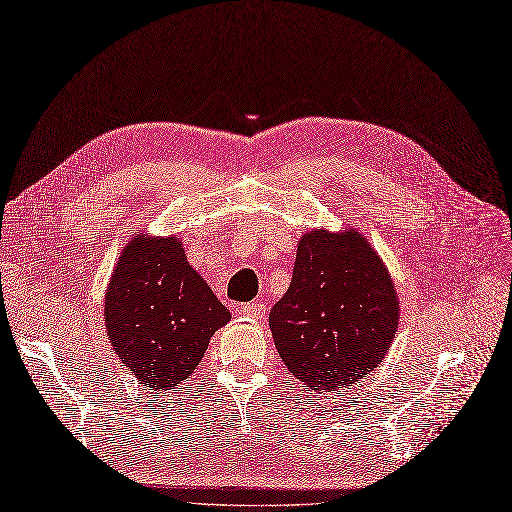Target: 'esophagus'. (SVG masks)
Instances as JSON below:
<instances>
[{
    "mask_svg": "<svg viewBox=\"0 0 512 512\" xmlns=\"http://www.w3.org/2000/svg\"><path fill=\"white\" fill-rule=\"evenodd\" d=\"M240 314L249 316V318H261L263 314H266V304H263V301H255V304H242Z\"/></svg>",
    "mask_w": 512,
    "mask_h": 512,
    "instance_id": "34e87169",
    "label": "esophagus"
}]
</instances>
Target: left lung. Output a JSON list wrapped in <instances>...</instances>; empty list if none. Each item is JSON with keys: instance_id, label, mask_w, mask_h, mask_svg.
<instances>
[{"instance_id": "obj_1", "label": "left lung", "mask_w": 512, "mask_h": 512, "mask_svg": "<svg viewBox=\"0 0 512 512\" xmlns=\"http://www.w3.org/2000/svg\"><path fill=\"white\" fill-rule=\"evenodd\" d=\"M282 363L312 390L361 382L399 329V299L382 259L354 230L299 240L291 287L270 312Z\"/></svg>"}]
</instances>
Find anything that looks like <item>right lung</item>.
Instances as JSON below:
<instances>
[{"mask_svg":"<svg viewBox=\"0 0 512 512\" xmlns=\"http://www.w3.org/2000/svg\"><path fill=\"white\" fill-rule=\"evenodd\" d=\"M230 318L177 238L130 240L105 293L107 333L122 367L158 392L194 373L208 339Z\"/></svg>","mask_w":512,"mask_h":512,"instance_id":"1","label":"right lung"}]
</instances>
